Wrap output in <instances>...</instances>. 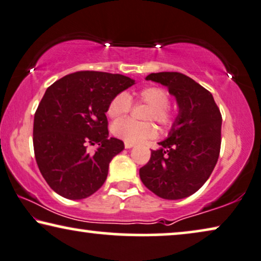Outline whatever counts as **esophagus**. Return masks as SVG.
I'll return each mask as SVG.
<instances>
[{
  "label": "esophagus",
  "instance_id": "esophagus-1",
  "mask_svg": "<svg viewBox=\"0 0 261 261\" xmlns=\"http://www.w3.org/2000/svg\"><path fill=\"white\" fill-rule=\"evenodd\" d=\"M124 145H125L126 149H131L135 144H132V143H129V142H125V143H124Z\"/></svg>",
  "mask_w": 261,
  "mask_h": 261
}]
</instances>
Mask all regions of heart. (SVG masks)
I'll return each instance as SVG.
<instances>
[{"label": "heart", "mask_w": 261, "mask_h": 261, "mask_svg": "<svg viewBox=\"0 0 261 261\" xmlns=\"http://www.w3.org/2000/svg\"><path fill=\"white\" fill-rule=\"evenodd\" d=\"M137 99L148 105L145 120H155L161 126L168 127L174 122V112L169 109V93L160 86H148L138 91ZM131 98L125 92L116 94L108 105V116L113 120L124 118L130 111ZM112 134L123 141L132 143H142L151 139L157 135L156 126L152 123H136L134 120L124 119L116 122L112 125Z\"/></svg>", "instance_id": "obj_1"}]
</instances>
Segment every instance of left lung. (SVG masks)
I'll list each match as a JSON object with an SVG mask.
<instances>
[{
	"label": "left lung",
	"mask_w": 261,
	"mask_h": 261,
	"mask_svg": "<svg viewBox=\"0 0 261 261\" xmlns=\"http://www.w3.org/2000/svg\"><path fill=\"white\" fill-rule=\"evenodd\" d=\"M146 80L168 87L178 105L167 139L139 169L143 185L166 200L196 193L211 176L221 146L222 117L212 93L178 72L151 73Z\"/></svg>",
	"instance_id": "8db88e82"
}]
</instances>
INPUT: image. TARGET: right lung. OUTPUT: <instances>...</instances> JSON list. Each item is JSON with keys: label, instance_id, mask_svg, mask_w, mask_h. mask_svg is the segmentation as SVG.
<instances>
[{"label": "right lung", "instance_id": "1", "mask_svg": "<svg viewBox=\"0 0 261 261\" xmlns=\"http://www.w3.org/2000/svg\"><path fill=\"white\" fill-rule=\"evenodd\" d=\"M135 84L122 74L80 71L46 90L36 109L33 144L40 172L54 192L69 200L86 199L104 185L109 164L124 149L109 137L108 105ZM97 142L91 155L87 144Z\"/></svg>", "mask_w": 261, "mask_h": 261}]
</instances>
